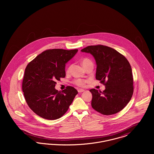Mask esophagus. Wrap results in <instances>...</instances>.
I'll return each mask as SVG.
<instances>
[{"label":"esophagus","mask_w":154,"mask_h":154,"mask_svg":"<svg viewBox=\"0 0 154 154\" xmlns=\"http://www.w3.org/2000/svg\"><path fill=\"white\" fill-rule=\"evenodd\" d=\"M85 91V90H84V89H78V92H79V93H81V92H84Z\"/></svg>","instance_id":"esophagus-1"}]
</instances>
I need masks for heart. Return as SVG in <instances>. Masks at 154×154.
<instances>
[{
	"instance_id": "b5f03b06",
	"label": "heart",
	"mask_w": 154,
	"mask_h": 154,
	"mask_svg": "<svg viewBox=\"0 0 154 154\" xmlns=\"http://www.w3.org/2000/svg\"><path fill=\"white\" fill-rule=\"evenodd\" d=\"M92 63L91 60H90L89 59L84 58L81 61V63L83 67L85 68V67L87 66L88 64ZM71 68H72V66H70L68 68H67V72H69L71 70ZM85 81L84 80H82V79H76L74 81V83L77 85V86L79 87H83L84 86L85 84Z\"/></svg>"
}]
</instances>
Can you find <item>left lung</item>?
<instances>
[{"mask_svg": "<svg viewBox=\"0 0 154 154\" xmlns=\"http://www.w3.org/2000/svg\"><path fill=\"white\" fill-rule=\"evenodd\" d=\"M81 52L90 53L96 63V79L106 87L103 92L91 89V105L106 116L116 114L129 102L133 93V79L129 62L116 50L103 45H90Z\"/></svg>", "mask_w": 154, "mask_h": 154, "instance_id": "1", "label": "left lung"}]
</instances>
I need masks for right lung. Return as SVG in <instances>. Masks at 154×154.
Instances as JSON below:
<instances>
[{"instance_id": "obj_1", "label": "right lung", "mask_w": 154, "mask_h": 154, "mask_svg": "<svg viewBox=\"0 0 154 154\" xmlns=\"http://www.w3.org/2000/svg\"><path fill=\"white\" fill-rule=\"evenodd\" d=\"M78 50L52 49L43 52L28 63L22 81V91L30 109L44 119L63 116L72 103L77 91L68 86L62 91L55 87L66 75V63Z\"/></svg>"}]
</instances>
